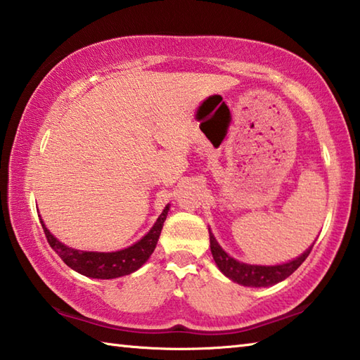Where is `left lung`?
Masks as SVG:
<instances>
[{
  "label": "left lung",
  "mask_w": 360,
  "mask_h": 360,
  "mask_svg": "<svg viewBox=\"0 0 360 360\" xmlns=\"http://www.w3.org/2000/svg\"><path fill=\"white\" fill-rule=\"evenodd\" d=\"M209 243H211V253L220 272L224 274L225 277L233 280L234 283H239L243 286H252V288L272 286L282 282L285 278H288L291 274L304 263L305 258L309 257L313 244H315L313 243L302 255H300V257L288 261V263L276 266H259L240 263V261L230 257V255L219 245L217 240H215L211 230H209Z\"/></svg>",
  "instance_id": "1"
}]
</instances>
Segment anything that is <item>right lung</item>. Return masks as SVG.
<instances>
[{"label":"right lung","instance_id":"1","mask_svg":"<svg viewBox=\"0 0 360 360\" xmlns=\"http://www.w3.org/2000/svg\"><path fill=\"white\" fill-rule=\"evenodd\" d=\"M169 205L165 206L159 219L153 225L145 236H143L139 243L132 244L127 248L117 252H83L77 250V248L68 247L58 240L53 234H51L47 226L41 219V225L44 228L45 238H47L50 247L58 253V257L66 263L70 269L77 271L82 276H86L91 278H117L122 276H129V274L135 272L136 269L146 263L148 258L151 257L158 240L160 236L163 221L167 219Z\"/></svg>","mask_w":360,"mask_h":360}]
</instances>
